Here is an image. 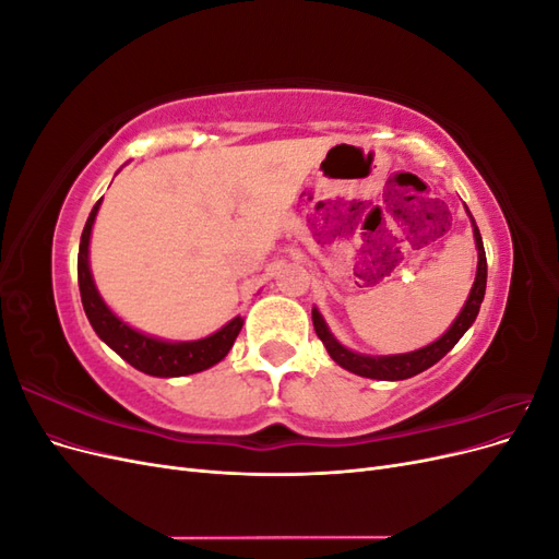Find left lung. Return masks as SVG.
I'll list each match as a JSON object with an SVG mask.
<instances>
[{
  "instance_id": "obj_1",
  "label": "left lung",
  "mask_w": 559,
  "mask_h": 559,
  "mask_svg": "<svg viewBox=\"0 0 559 559\" xmlns=\"http://www.w3.org/2000/svg\"><path fill=\"white\" fill-rule=\"evenodd\" d=\"M468 216H471V212H468ZM471 224H473V238H476V247H478V273H476V282H473V286H471L466 306L462 308L460 317L452 321V326L441 337H438L436 343L421 347V349H415L408 354H392V357H366V354L352 352L337 343L333 333L329 331L324 317H321L319 310L314 308L312 310L314 331L337 366H343L345 370H349V373H357L361 378L405 380V378H413V376L421 373V370L431 368L436 361H441L445 354L456 343H460V337L468 331V326L476 321V317L480 312V302L485 298V286H487V259H485L483 238H480V230L473 218H471Z\"/></svg>"
}]
</instances>
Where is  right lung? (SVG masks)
I'll return each mask as SVG.
<instances>
[{
  "label": "right lung",
  "instance_id": "obj_1",
  "mask_svg": "<svg viewBox=\"0 0 559 559\" xmlns=\"http://www.w3.org/2000/svg\"><path fill=\"white\" fill-rule=\"evenodd\" d=\"M99 198L95 202V207L88 216L86 226H83L81 233V245H79V292H81V302L83 310H86V317L91 321V326L99 335V341H105L118 357L126 359L130 366L146 376H156V378H179V376H191L200 373L214 364L222 361L226 354L230 352L235 337H238L245 319L235 317L230 319L224 329H218L216 333L202 337V341H191V343H167L158 341V337H151L146 333L134 331L128 326L123 319H118L103 300V296L97 294L95 282L91 275V263H88V245H91V230L95 224V216L99 210Z\"/></svg>",
  "mask_w": 559,
  "mask_h": 559
}]
</instances>
